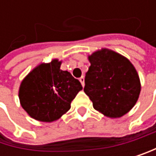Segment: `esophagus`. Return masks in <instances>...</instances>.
Masks as SVG:
<instances>
[{
    "mask_svg": "<svg viewBox=\"0 0 156 156\" xmlns=\"http://www.w3.org/2000/svg\"><path fill=\"white\" fill-rule=\"evenodd\" d=\"M80 81L81 85L84 86V76H82L81 77H80Z\"/></svg>",
    "mask_w": 156,
    "mask_h": 156,
    "instance_id": "esophagus-1",
    "label": "esophagus"
}]
</instances>
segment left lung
<instances>
[{
	"label": "left lung",
	"instance_id": "obj_1",
	"mask_svg": "<svg viewBox=\"0 0 156 156\" xmlns=\"http://www.w3.org/2000/svg\"><path fill=\"white\" fill-rule=\"evenodd\" d=\"M91 66L85 76L84 92L94 109L109 118H120L135 106L140 81L128 59L102 48L88 57Z\"/></svg>",
	"mask_w": 156,
	"mask_h": 156
}]
</instances>
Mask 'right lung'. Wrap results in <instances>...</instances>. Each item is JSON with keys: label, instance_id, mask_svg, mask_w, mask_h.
Instances as JSON below:
<instances>
[{"label": "right lung", "instance_id": "right-lung-1", "mask_svg": "<svg viewBox=\"0 0 156 156\" xmlns=\"http://www.w3.org/2000/svg\"><path fill=\"white\" fill-rule=\"evenodd\" d=\"M57 59L41 63L22 80L20 105L32 118L50 122L60 119L71 108V102L82 90L80 82L67 71L60 69Z\"/></svg>", "mask_w": 156, "mask_h": 156}]
</instances>
